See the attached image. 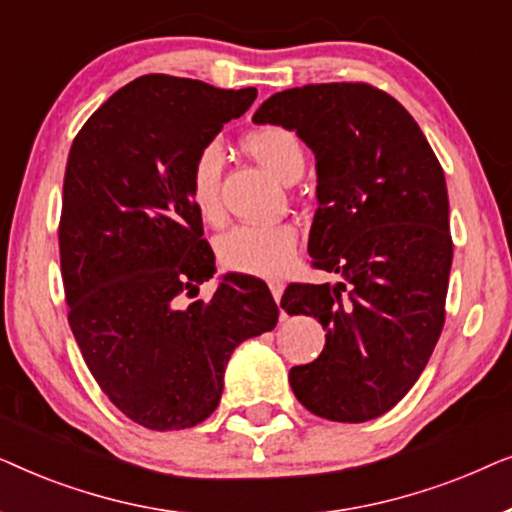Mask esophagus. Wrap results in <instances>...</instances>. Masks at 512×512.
<instances>
[{
    "label": "esophagus",
    "instance_id": "34e87169",
    "mask_svg": "<svg viewBox=\"0 0 512 512\" xmlns=\"http://www.w3.org/2000/svg\"><path fill=\"white\" fill-rule=\"evenodd\" d=\"M270 291H272V298H275L277 303H279V300H282V293H284V284L279 282V279H272Z\"/></svg>",
    "mask_w": 512,
    "mask_h": 512
}]
</instances>
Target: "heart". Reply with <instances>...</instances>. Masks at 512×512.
I'll use <instances>...</instances> for the list:
<instances>
[{
	"label": "heart",
	"mask_w": 512,
	"mask_h": 512,
	"mask_svg": "<svg viewBox=\"0 0 512 512\" xmlns=\"http://www.w3.org/2000/svg\"><path fill=\"white\" fill-rule=\"evenodd\" d=\"M244 151L279 181L291 184L303 174L305 153L298 137L279 125H263L242 139ZM223 153L219 144H205L191 165L188 195L205 221L221 219L219 181ZM298 233L291 223H240L216 240L223 268L256 277H279L291 265Z\"/></svg>",
	"instance_id": "b5f03b06"
}]
</instances>
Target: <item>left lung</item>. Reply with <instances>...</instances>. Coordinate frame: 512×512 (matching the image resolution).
Masks as SVG:
<instances>
[{
	"instance_id": "left-lung-1",
	"label": "left lung",
	"mask_w": 512,
	"mask_h": 512,
	"mask_svg": "<svg viewBox=\"0 0 512 512\" xmlns=\"http://www.w3.org/2000/svg\"><path fill=\"white\" fill-rule=\"evenodd\" d=\"M258 125H282L317 160L307 251L342 282L291 284L289 314L326 331L319 359L293 366L314 415L359 424L384 415L429 363L445 324L452 268L445 174L401 102L368 83H319L265 100Z\"/></svg>"
}]
</instances>
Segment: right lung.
Listing matches in <instances>:
<instances>
[{
  "mask_svg": "<svg viewBox=\"0 0 512 512\" xmlns=\"http://www.w3.org/2000/svg\"><path fill=\"white\" fill-rule=\"evenodd\" d=\"M256 95L139 76L69 149L58 233L69 326L109 401L146 429L205 422L235 347L277 326L268 284L237 272L207 303L181 305L216 272L188 195L191 165Z\"/></svg>",
  "mask_w": 512,
  "mask_h": 512,
  "instance_id": "obj_1",
  "label": "right lung"
}]
</instances>
